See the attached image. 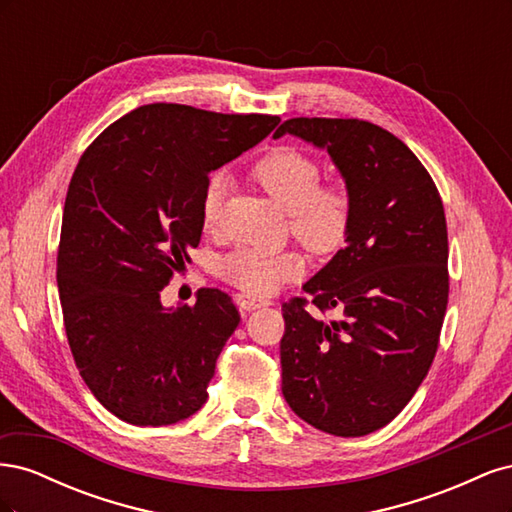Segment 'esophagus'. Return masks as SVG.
Returning <instances> with one entry per match:
<instances>
[{"label": "esophagus", "instance_id": "34e87169", "mask_svg": "<svg viewBox=\"0 0 512 512\" xmlns=\"http://www.w3.org/2000/svg\"><path fill=\"white\" fill-rule=\"evenodd\" d=\"M235 303H237V307L241 309V312H254V309H258V307L269 305V301L250 297V294H243V292L235 294Z\"/></svg>", "mask_w": 512, "mask_h": 512}]
</instances>
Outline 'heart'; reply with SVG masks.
Returning a JSON list of instances; mask_svg holds the SVG:
<instances>
[{
  "mask_svg": "<svg viewBox=\"0 0 512 512\" xmlns=\"http://www.w3.org/2000/svg\"><path fill=\"white\" fill-rule=\"evenodd\" d=\"M254 181L288 211L290 230L314 254H333L344 245L352 220V198L344 183H320V164L305 151L282 145L252 166ZM226 179L211 175L200 194V222L215 228L222 215ZM305 271L297 250L241 245L220 260V277L252 297H265Z\"/></svg>",
  "mask_w": 512,
  "mask_h": 512,
  "instance_id": "b5f03b06",
  "label": "heart"
}]
</instances>
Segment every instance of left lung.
<instances>
[{
  "label": "left lung",
  "mask_w": 512,
  "mask_h": 512,
  "mask_svg": "<svg viewBox=\"0 0 512 512\" xmlns=\"http://www.w3.org/2000/svg\"><path fill=\"white\" fill-rule=\"evenodd\" d=\"M327 149L352 198L346 247L282 305V393L312 427L359 438L406 408L436 356L448 303V235L436 183L391 132L361 119L294 117Z\"/></svg>",
  "instance_id": "8db88e82"
}]
</instances>
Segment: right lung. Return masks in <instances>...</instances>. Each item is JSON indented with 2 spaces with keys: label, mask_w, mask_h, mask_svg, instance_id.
Instances as JSON below:
<instances>
[{
  "label": "right lung",
  "mask_w": 512,
  "mask_h": 512,
  "mask_svg": "<svg viewBox=\"0 0 512 512\" xmlns=\"http://www.w3.org/2000/svg\"><path fill=\"white\" fill-rule=\"evenodd\" d=\"M275 115L147 104L111 123L76 164L57 252L68 344L85 384L121 421L173 425L207 401L241 320L218 288L166 309L160 292L200 243L209 173L258 145Z\"/></svg>",
  "instance_id": "obj_1"
}]
</instances>
